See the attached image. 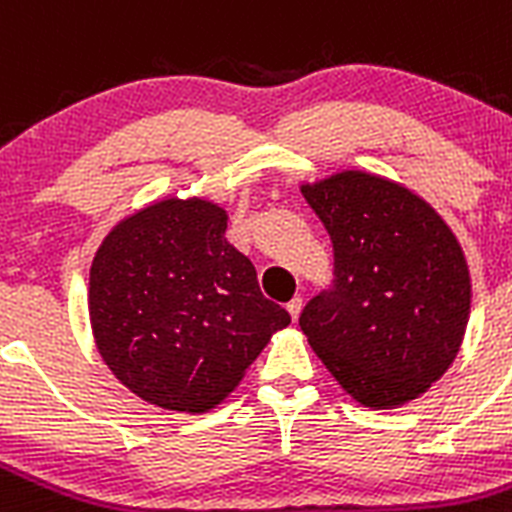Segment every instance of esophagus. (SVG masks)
<instances>
[{"label": "esophagus", "mask_w": 512, "mask_h": 512, "mask_svg": "<svg viewBox=\"0 0 512 512\" xmlns=\"http://www.w3.org/2000/svg\"><path fill=\"white\" fill-rule=\"evenodd\" d=\"M287 309H289V314H292V320L297 322V317H299V312H302V297H294L292 302L287 304Z\"/></svg>", "instance_id": "obj_1"}]
</instances>
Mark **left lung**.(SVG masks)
Wrapping results in <instances>:
<instances>
[{
  "label": "left lung",
  "instance_id": "1",
  "mask_svg": "<svg viewBox=\"0 0 512 512\" xmlns=\"http://www.w3.org/2000/svg\"><path fill=\"white\" fill-rule=\"evenodd\" d=\"M335 251V281L299 327L360 406L398 409L439 381L470 320V269L442 215L360 170L302 185Z\"/></svg>",
  "mask_w": 512,
  "mask_h": 512
}]
</instances>
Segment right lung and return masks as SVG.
Listing matches in <instances>:
<instances>
[{
	"mask_svg": "<svg viewBox=\"0 0 512 512\" xmlns=\"http://www.w3.org/2000/svg\"><path fill=\"white\" fill-rule=\"evenodd\" d=\"M228 213L164 198L111 228L91 264L88 314L103 363L142 401L203 414L292 322L225 241Z\"/></svg>",
	"mask_w": 512,
	"mask_h": 512,
	"instance_id": "add662e5",
	"label": "right lung"
}]
</instances>
